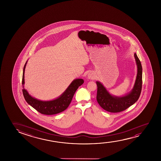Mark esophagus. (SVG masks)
<instances>
[{
	"label": "esophagus",
	"instance_id": "34e87169",
	"mask_svg": "<svg viewBox=\"0 0 161 161\" xmlns=\"http://www.w3.org/2000/svg\"><path fill=\"white\" fill-rule=\"evenodd\" d=\"M88 79H96V75L93 72H90L87 75Z\"/></svg>",
	"mask_w": 161,
	"mask_h": 161
}]
</instances>
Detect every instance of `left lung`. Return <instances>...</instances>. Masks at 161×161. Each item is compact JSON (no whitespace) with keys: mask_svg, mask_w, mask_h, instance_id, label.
Instances as JSON below:
<instances>
[{"mask_svg":"<svg viewBox=\"0 0 161 161\" xmlns=\"http://www.w3.org/2000/svg\"><path fill=\"white\" fill-rule=\"evenodd\" d=\"M137 73L132 90L123 96H115L109 93L101 82H96L97 86V102L104 110L109 112L118 113L125 110L136 102L141 94L142 84V68L141 62L134 53Z\"/></svg>","mask_w":161,"mask_h":161,"instance_id":"obj_1","label":"left lung"}]
</instances>
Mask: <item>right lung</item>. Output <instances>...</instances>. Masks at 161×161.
<instances>
[{"instance_id": "right-lung-1", "label": "right lung", "mask_w": 161, "mask_h": 161, "mask_svg": "<svg viewBox=\"0 0 161 161\" xmlns=\"http://www.w3.org/2000/svg\"><path fill=\"white\" fill-rule=\"evenodd\" d=\"M27 61L25 64L22 75V93L27 103L32 106L36 110L41 114L45 115L56 114L62 112L68 107L73 99V96L76 91L80 86L83 84L84 80L77 79L73 80L66 90L55 99L51 101H43L36 99L29 95V92L24 88V74Z\"/></svg>"}]
</instances>
